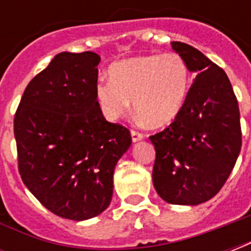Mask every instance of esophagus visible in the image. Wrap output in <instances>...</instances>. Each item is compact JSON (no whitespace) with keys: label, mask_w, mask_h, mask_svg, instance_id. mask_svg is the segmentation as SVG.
<instances>
[{"label":"esophagus","mask_w":251,"mask_h":251,"mask_svg":"<svg viewBox=\"0 0 251 251\" xmlns=\"http://www.w3.org/2000/svg\"><path fill=\"white\" fill-rule=\"evenodd\" d=\"M130 134H131V141L133 142H138V141H141V140H144V134H142V133H138V131L136 130H131Z\"/></svg>","instance_id":"esophagus-1"}]
</instances>
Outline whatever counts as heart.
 Here are the masks:
<instances>
[{
	"label": "heart",
	"instance_id": "obj_1",
	"mask_svg": "<svg viewBox=\"0 0 251 251\" xmlns=\"http://www.w3.org/2000/svg\"><path fill=\"white\" fill-rule=\"evenodd\" d=\"M110 80H99L95 95L104 115L117 120L133 107L148 125L172 124L184 107L189 90V71L177 53L142 55L114 63Z\"/></svg>",
	"mask_w": 251,
	"mask_h": 251
}]
</instances>
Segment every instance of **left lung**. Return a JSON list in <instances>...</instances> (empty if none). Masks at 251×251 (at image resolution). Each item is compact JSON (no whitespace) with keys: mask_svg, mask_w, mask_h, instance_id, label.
<instances>
[{"mask_svg":"<svg viewBox=\"0 0 251 251\" xmlns=\"http://www.w3.org/2000/svg\"><path fill=\"white\" fill-rule=\"evenodd\" d=\"M195 79L179 117L154 136L153 185L167 203L198 205L214 198L241 152L239 107L226 72L194 47L172 41Z\"/></svg>","mask_w":251,"mask_h":251,"instance_id":"left-lung-1","label":"left lung"}]
</instances>
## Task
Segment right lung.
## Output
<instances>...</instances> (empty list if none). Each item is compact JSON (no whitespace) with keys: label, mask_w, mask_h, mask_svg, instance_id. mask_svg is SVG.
<instances>
[{"label":"right lung","mask_w":251,"mask_h":251,"mask_svg":"<svg viewBox=\"0 0 251 251\" xmlns=\"http://www.w3.org/2000/svg\"><path fill=\"white\" fill-rule=\"evenodd\" d=\"M100 57L62 52L26 86L14 115L21 179L55 215L86 221L113 198L115 165L131 145L95 95Z\"/></svg>","instance_id":"right-lung-1"}]
</instances>
